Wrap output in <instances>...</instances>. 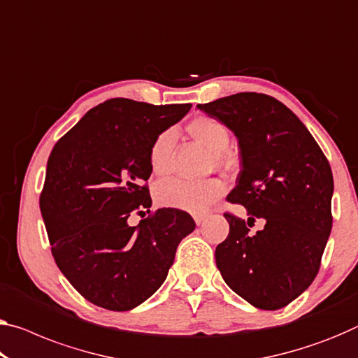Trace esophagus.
<instances>
[{"instance_id": "esophagus-1", "label": "esophagus", "mask_w": 358, "mask_h": 358, "mask_svg": "<svg viewBox=\"0 0 358 358\" xmlns=\"http://www.w3.org/2000/svg\"><path fill=\"white\" fill-rule=\"evenodd\" d=\"M208 217V214H205V213H201V214H195L194 216V219H195V222L200 225V224H203L205 222V219Z\"/></svg>"}]
</instances>
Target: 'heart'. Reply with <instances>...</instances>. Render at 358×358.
Instances as JSON below:
<instances>
[{
    "label": "heart",
    "mask_w": 358,
    "mask_h": 358,
    "mask_svg": "<svg viewBox=\"0 0 358 358\" xmlns=\"http://www.w3.org/2000/svg\"><path fill=\"white\" fill-rule=\"evenodd\" d=\"M187 131L196 142L211 150V166L227 171L234 166V157L227 147L230 144V131L221 120L210 115H198L187 124ZM176 142V131L164 129L155 136L148 147V166L157 176H164L171 168V153ZM225 184L221 179L185 180L171 178L162 180L155 187L153 196L163 208L201 213L206 211L214 201L224 195Z\"/></svg>",
    "instance_id": "b5f03b06"
}]
</instances>
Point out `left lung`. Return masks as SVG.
<instances>
[{
    "instance_id": "1",
    "label": "left lung",
    "mask_w": 358,
    "mask_h": 358,
    "mask_svg": "<svg viewBox=\"0 0 358 358\" xmlns=\"http://www.w3.org/2000/svg\"><path fill=\"white\" fill-rule=\"evenodd\" d=\"M198 108L238 137L241 169L224 213L230 232L216 248L224 282L257 309L277 310L310 287L333 225V173L304 123L277 99L238 92ZM256 218L264 229L249 234Z\"/></svg>"
}]
</instances>
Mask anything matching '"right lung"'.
<instances>
[{"instance_id": "1", "label": "right lung", "mask_w": 358, "mask_h": 358, "mask_svg": "<svg viewBox=\"0 0 358 358\" xmlns=\"http://www.w3.org/2000/svg\"><path fill=\"white\" fill-rule=\"evenodd\" d=\"M190 103L108 99L60 137L48 158L40 210L60 272L92 304L129 310L162 287L176 248L194 232L189 213L152 211L148 147ZM147 209L131 228L127 219Z\"/></svg>"}]
</instances>
